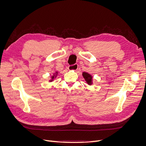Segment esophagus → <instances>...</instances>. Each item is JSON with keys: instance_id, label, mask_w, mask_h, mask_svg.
<instances>
[{"instance_id": "esophagus-1", "label": "esophagus", "mask_w": 146, "mask_h": 146, "mask_svg": "<svg viewBox=\"0 0 146 146\" xmlns=\"http://www.w3.org/2000/svg\"><path fill=\"white\" fill-rule=\"evenodd\" d=\"M77 68H78L77 64H74V65L69 66L68 67V69L69 70H76L77 69Z\"/></svg>"}]
</instances>
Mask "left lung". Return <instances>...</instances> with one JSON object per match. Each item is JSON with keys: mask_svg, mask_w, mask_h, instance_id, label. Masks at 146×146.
<instances>
[{"mask_svg": "<svg viewBox=\"0 0 146 146\" xmlns=\"http://www.w3.org/2000/svg\"><path fill=\"white\" fill-rule=\"evenodd\" d=\"M83 77V78H85V81L86 82V83L88 84L89 85H91L92 84V77L91 75H90V74H88L87 72H84L82 73Z\"/></svg>", "mask_w": 146, "mask_h": 146, "instance_id": "left-lung-1", "label": "left lung"}]
</instances>
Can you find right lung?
<instances>
[{
    "label": "right lung",
    "mask_w": 146,
    "mask_h": 146,
    "mask_svg": "<svg viewBox=\"0 0 146 146\" xmlns=\"http://www.w3.org/2000/svg\"><path fill=\"white\" fill-rule=\"evenodd\" d=\"M57 75H58V72L56 71V72H55V73H54V75H53V76L51 77V80H49V82H52V81H54V79L56 77Z\"/></svg>",
    "instance_id": "1"
}]
</instances>
